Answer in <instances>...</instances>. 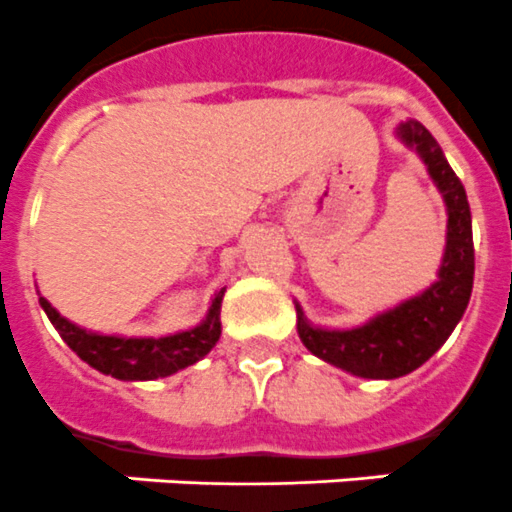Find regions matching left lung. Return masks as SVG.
I'll return each mask as SVG.
<instances>
[{"instance_id":"8db88e82","label":"left lung","mask_w":512,"mask_h":512,"mask_svg":"<svg viewBox=\"0 0 512 512\" xmlns=\"http://www.w3.org/2000/svg\"><path fill=\"white\" fill-rule=\"evenodd\" d=\"M397 136L420 154L446 203V252L438 281L350 330L314 327L296 304V327L306 348L322 361L361 379H399L420 368L464 317L474 286V239L464 185L443 157L433 133L422 123L404 121L397 128Z\"/></svg>"}]
</instances>
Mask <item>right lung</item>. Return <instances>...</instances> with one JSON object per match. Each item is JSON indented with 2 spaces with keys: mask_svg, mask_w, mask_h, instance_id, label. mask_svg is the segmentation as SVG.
I'll use <instances>...</instances> for the list:
<instances>
[{
  "mask_svg": "<svg viewBox=\"0 0 512 512\" xmlns=\"http://www.w3.org/2000/svg\"><path fill=\"white\" fill-rule=\"evenodd\" d=\"M221 288L211 301L206 319L198 327L167 337H118L87 332L77 324L64 319L41 296V306L48 314L51 324L59 330L64 342L84 363H90L100 373H108L121 381H151L172 376L182 368L193 366L211 353V348L221 337Z\"/></svg>",
  "mask_w": 512,
  "mask_h": 512,
  "instance_id": "obj_1",
  "label": "right lung"
}]
</instances>
